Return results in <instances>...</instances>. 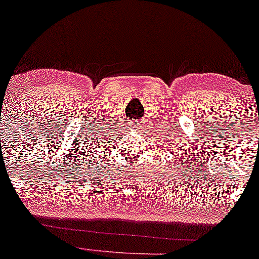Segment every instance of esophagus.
<instances>
[{
  "instance_id": "esophagus-1",
  "label": "esophagus",
  "mask_w": 259,
  "mask_h": 259,
  "mask_svg": "<svg viewBox=\"0 0 259 259\" xmlns=\"http://www.w3.org/2000/svg\"><path fill=\"white\" fill-rule=\"evenodd\" d=\"M128 128H131V130H137V128H138L137 123H136L135 121H131V122H128Z\"/></svg>"
}]
</instances>
